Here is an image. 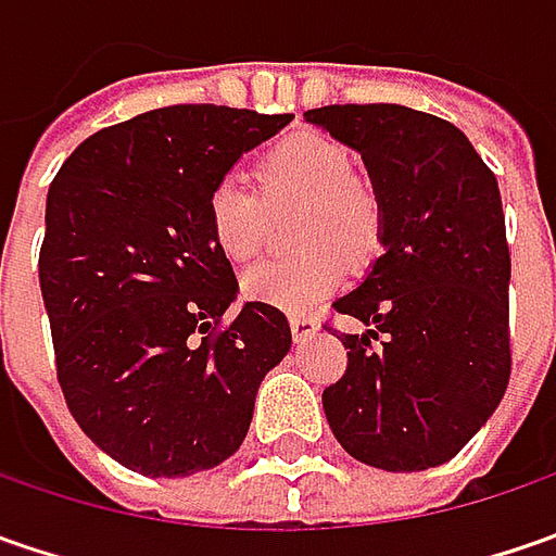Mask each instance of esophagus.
Returning a JSON list of instances; mask_svg holds the SVG:
<instances>
[{
    "label": "esophagus",
    "mask_w": 556,
    "mask_h": 556,
    "mask_svg": "<svg viewBox=\"0 0 556 556\" xmlns=\"http://www.w3.org/2000/svg\"><path fill=\"white\" fill-rule=\"evenodd\" d=\"M290 331H293V340H306V337H312V333L318 331V318H315V315H306V312L290 315Z\"/></svg>",
    "instance_id": "1"
}]
</instances>
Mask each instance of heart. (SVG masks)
Wrapping results in <instances>:
<instances>
[{"instance_id": "heart-1", "label": "heart", "mask_w": 556, "mask_h": 556, "mask_svg": "<svg viewBox=\"0 0 556 556\" xmlns=\"http://www.w3.org/2000/svg\"><path fill=\"white\" fill-rule=\"evenodd\" d=\"M346 144L321 132H293L256 157L250 188L238 176H223L206 194V225L216 250L231 263H250L263 253L273 213L300 206L293 244L281 260L247 268V300L275 309H309L331 293L346 263L362 266L383 244V201L368 176L355 173Z\"/></svg>"}]
</instances>
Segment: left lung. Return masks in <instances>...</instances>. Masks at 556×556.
Here are the masks:
<instances>
[{"instance_id":"8db88e82","label":"left lung","mask_w":556,"mask_h":556,"mask_svg":"<svg viewBox=\"0 0 556 556\" xmlns=\"http://www.w3.org/2000/svg\"><path fill=\"white\" fill-rule=\"evenodd\" d=\"M306 119L365 157L387 216L368 278L333 300L371 331L340 333L350 353L321 393L328 424L362 464L439 467L492 417L510 380L498 179L455 123L424 111L328 104Z\"/></svg>"}]
</instances>
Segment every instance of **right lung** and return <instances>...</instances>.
<instances>
[{"instance_id":"obj_1","label":"right lung","mask_w":556,"mask_h":556,"mask_svg":"<svg viewBox=\"0 0 556 556\" xmlns=\"http://www.w3.org/2000/svg\"><path fill=\"white\" fill-rule=\"evenodd\" d=\"M293 114L173 104L108 126L58 169L39 288L54 371L83 433L141 477L231 458L256 390L290 350L288 315L247 303L206 194Z\"/></svg>"}]
</instances>
